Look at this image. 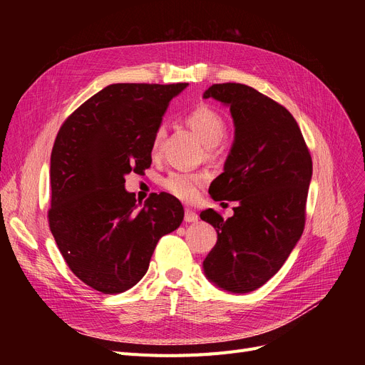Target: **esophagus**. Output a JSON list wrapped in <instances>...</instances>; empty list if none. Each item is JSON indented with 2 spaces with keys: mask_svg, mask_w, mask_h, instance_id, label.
I'll list each match as a JSON object with an SVG mask.
<instances>
[{
  "mask_svg": "<svg viewBox=\"0 0 365 365\" xmlns=\"http://www.w3.org/2000/svg\"><path fill=\"white\" fill-rule=\"evenodd\" d=\"M184 220L185 222H196L197 220V215H196V212L195 210H192V208H185V215H184Z\"/></svg>",
  "mask_w": 365,
  "mask_h": 365,
  "instance_id": "34e87169",
  "label": "esophagus"
}]
</instances>
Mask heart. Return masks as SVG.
Here are the masks:
<instances>
[{"mask_svg":"<svg viewBox=\"0 0 365 365\" xmlns=\"http://www.w3.org/2000/svg\"><path fill=\"white\" fill-rule=\"evenodd\" d=\"M187 123L196 132V135L207 148H213L225 134L224 118L216 109L207 105H197L187 114ZM164 138V128H158L153 137V150H157ZM205 182L201 173H178L173 172L163 180V187L181 201H193L197 192Z\"/></svg>","mask_w":365,"mask_h":365,"instance_id":"1","label":"heart"}]
</instances>
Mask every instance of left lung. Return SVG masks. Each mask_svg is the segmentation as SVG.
I'll return each instance as SVG.
<instances>
[{"label":"left lung","instance_id":"obj_1","mask_svg":"<svg viewBox=\"0 0 365 365\" xmlns=\"http://www.w3.org/2000/svg\"><path fill=\"white\" fill-rule=\"evenodd\" d=\"M210 97L230 106L235 141L208 193L239 205L227 220L201 212L217 233L202 267L217 288L247 294L283 267L303 235L312 158L295 118L272 98L242 83L212 85Z\"/></svg>","mask_w":365,"mask_h":365}]
</instances>
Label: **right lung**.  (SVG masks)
<instances>
[{
  "mask_svg": "<svg viewBox=\"0 0 365 365\" xmlns=\"http://www.w3.org/2000/svg\"><path fill=\"white\" fill-rule=\"evenodd\" d=\"M185 86L108 85L63 121L54 140L50 230L76 277L98 292L137 284L158 240L182 222L175 196L153 193L137 204L125 176L150 168L155 132Z\"/></svg>",
  "mask_w": 365,
  "mask_h": 365,
  "instance_id": "obj_1",
  "label": "right lung"
}]
</instances>
